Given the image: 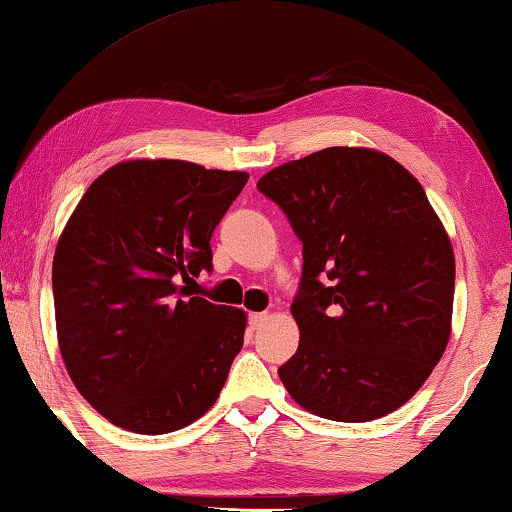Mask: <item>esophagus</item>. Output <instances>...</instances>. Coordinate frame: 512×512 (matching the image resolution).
Segmentation results:
<instances>
[{
	"label": "esophagus",
	"instance_id": "esophagus-1",
	"mask_svg": "<svg viewBox=\"0 0 512 512\" xmlns=\"http://www.w3.org/2000/svg\"><path fill=\"white\" fill-rule=\"evenodd\" d=\"M268 319H270V317H268V314H265V312H254V314H251V317H249V326L256 331V328H261V326L268 324Z\"/></svg>",
	"mask_w": 512,
	"mask_h": 512
}]
</instances>
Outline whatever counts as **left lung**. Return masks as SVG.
<instances>
[{
	"instance_id": "left-lung-1",
	"label": "left lung",
	"mask_w": 512,
	"mask_h": 512,
	"mask_svg": "<svg viewBox=\"0 0 512 512\" xmlns=\"http://www.w3.org/2000/svg\"><path fill=\"white\" fill-rule=\"evenodd\" d=\"M303 242L300 342L279 368L293 401L333 422L401 408L452 333L454 251L424 188L387 153L331 146L263 174Z\"/></svg>"
}]
</instances>
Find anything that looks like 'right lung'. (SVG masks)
<instances>
[{
  "mask_svg": "<svg viewBox=\"0 0 512 512\" xmlns=\"http://www.w3.org/2000/svg\"><path fill=\"white\" fill-rule=\"evenodd\" d=\"M247 179L188 160H123L88 186L62 228L58 347L74 387L111 424L158 436L219 398L247 312L188 286L212 268L209 240Z\"/></svg>",
  "mask_w": 512,
  "mask_h": 512,
  "instance_id": "1",
  "label": "right lung"
}]
</instances>
